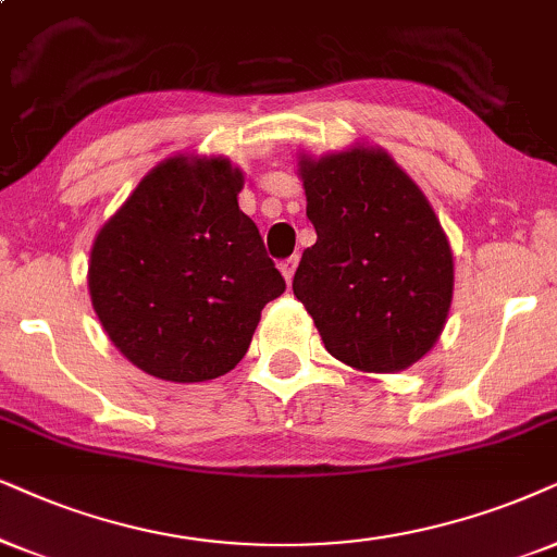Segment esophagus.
Here are the masks:
<instances>
[{"instance_id":"1","label":"esophagus","mask_w":557,"mask_h":557,"mask_svg":"<svg viewBox=\"0 0 557 557\" xmlns=\"http://www.w3.org/2000/svg\"><path fill=\"white\" fill-rule=\"evenodd\" d=\"M295 270H298V257H290V259H285V262H280V272H283V277L287 280V283H293Z\"/></svg>"}]
</instances>
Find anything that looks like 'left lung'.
Masks as SVG:
<instances>
[{
  "label": "left lung",
  "instance_id": "left-lung-1",
  "mask_svg": "<svg viewBox=\"0 0 557 557\" xmlns=\"http://www.w3.org/2000/svg\"><path fill=\"white\" fill-rule=\"evenodd\" d=\"M315 244L293 293L336 360L398 372L440 339L453 302V249L424 193L383 149L300 157Z\"/></svg>",
  "mask_w": 557,
  "mask_h": 557
}]
</instances>
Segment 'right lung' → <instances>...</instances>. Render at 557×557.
<instances>
[{
  "label": "right lung",
  "mask_w": 557,
  "mask_h": 557,
  "mask_svg": "<svg viewBox=\"0 0 557 557\" xmlns=\"http://www.w3.org/2000/svg\"><path fill=\"white\" fill-rule=\"evenodd\" d=\"M223 157L153 166L100 228L89 295L110 342L149 375L202 383L234 370L262 308L285 293Z\"/></svg>",
  "instance_id": "right-lung-1"
}]
</instances>
